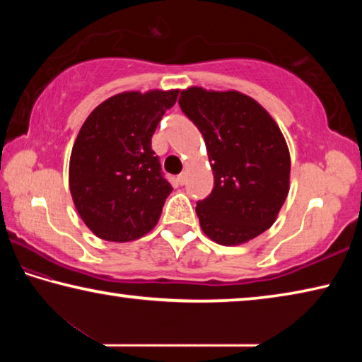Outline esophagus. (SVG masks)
<instances>
[{
	"label": "esophagus",
	"mask_w": 362,
	"mask_h": 362,
	"mask_svg": "<svg viewBox=\"0 0 362 362\" xmlns=\"http://www.w3.org/2000/svg\"><path fill=\"white\" fill-rule=\"evenodd\" d=\"M177 180H179L180 185H183V183L187 182V173H182V174L177 175Z\"/></svg>",
	"instance_id": "1"
}]
</instances>
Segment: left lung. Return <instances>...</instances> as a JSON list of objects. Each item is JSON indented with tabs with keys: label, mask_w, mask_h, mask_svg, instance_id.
Here are the masks:
<instances>
[{
	"label": "left lung",
	"mask_w": 362,
	"mask_h": 362,
	"mask_svg": "<svg viewBox=\"0 0 362 362\" xmlns=\"http://www.w3.org/2000/svg\"><path fill=\"white\" fill-rule=\"evenodd\" d=\"M182 112L203 134L214 189L198 201L201 230L222 246L254 240L274 223L289 193L291 155L283 132L252 97L238 90L180 93Z\"/></svg>",
	"instance_id": "left-lung-1"
}]
</instances>
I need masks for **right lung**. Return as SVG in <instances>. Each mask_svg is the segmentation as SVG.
<instances>
[{"label": "right lung", "mask_w": 362, "mask_h": 362, "mask_svg": "<svg viewBox=\"0 0 362 362\" xmlns=\"http://www.w3.org/2000/svg\"><path fill=\"white\" fill-rule=\"evenodd\" d=\"M179 89L129 90L93 110L73 145L70 193L95 236L127 243L155 228L173 192L151 150V137Z\"/></svg>", "instance_id": "obj_1"}]
</instances>
